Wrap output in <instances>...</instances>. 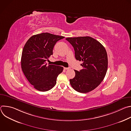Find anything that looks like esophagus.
<instances>
[{"label": "esophagus", "instance_id": "1", "mask_svg": "<svg viewBox=\"0 0 131 131\" xmlns=\"http://www.w3.org/2000/svg\"><path fill=\"white\" fill-rule=\"evenodd\" d=\"M69 68H70L69 67H64V69H65V70H68V69H69Z\"/></svg>", "mask_w": 131, "mask_h": 131}]
</instances>
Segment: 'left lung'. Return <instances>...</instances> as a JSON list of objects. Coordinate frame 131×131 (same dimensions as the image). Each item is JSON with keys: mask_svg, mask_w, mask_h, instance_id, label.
I'll return each mask as SVG.
<instances>
[{"mask_svg": "<svg viewBox=\"0 0 131 131\" xmlns=\"http://www.w3.org/2000/svg\"><path fill=\"white\" fill-rule=\"evenodd\" d=\"M73 47L75 58L82 61L83 69L74 70L75 76L69 80L73 89L85 93L97 87L104 79L108 68L107 54L104 47L91 37L66 38Z\"/></svg>", "mask_w": 131, "mask_h": 131, "instance_id": "8db88e82", "label": "left lung"}]
</instances>
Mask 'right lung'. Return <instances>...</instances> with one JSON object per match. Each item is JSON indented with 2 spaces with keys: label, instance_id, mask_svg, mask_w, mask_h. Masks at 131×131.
<instances>
[{
  "label": "right lung",
  "instance_id": "obj_1",
  "mask_svg": "<svg viewBox=\"0 0 131 131\" xmlns=\"http://www.w3.org/2000/svg\"><path fill=\"white\" fill-rule=\"evenodd\" d=\"M64 36L43 32L31 36L23 49L21 68L29 82L37 90L45 92L57 83L62 66L48 65L46 61L53 54L54 45Z\"/></svg>",
  "mask_w": 131,
  "mask_h": 131
}]
</instances>
